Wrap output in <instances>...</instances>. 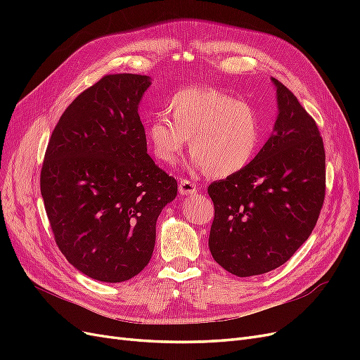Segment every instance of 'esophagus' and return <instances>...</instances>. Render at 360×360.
<instances>
[{"label": "esophagus", "instance_id": "1", "mask_svg": "<svg viewBox=\"0 0 360 360\" xmlns=\"http://www.w3.org/2000/svg\"><path fill=\"white\" fill-rule=\"evenodd\" d=\"M179 192L180 195H184V197H189V195L197 193V186L189 180H181L179 183Z\"/></svg>", "mask_w": 360, "mask_h": 360}]
</instances>
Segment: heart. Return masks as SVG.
<instances>
[{
  "instance_id": "heart-1",
  "label": "heart",
  "mask_w": 360,
  "mask_h": 360,
  "mask_svg": "<svg viewBox=\"0 0 360 360\" xmlns=\"http://www.w3.org/2000/svg\"><path fill=\"white\" fill-rule=\"evenodd\" d=\"M167 115L147 126L151 153L174 165L191 138V163L212 177H230L245 169L259 147L257 111L246 102L214 89H183L167 102Z\"/></svg>"
}]
</instances>
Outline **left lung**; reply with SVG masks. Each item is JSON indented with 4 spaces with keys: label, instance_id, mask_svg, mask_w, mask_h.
Instances as JSON below:
<instances>
[{
    "label": "left lung",
    "instance_id": "8db88e82",
    "mask_svg": "<svg viewBox=\"0 0 360 360\" xmlns=\"http://www.w3.org/2000/svg\"><path fill=\"white\" fill-rule=\"evenodd\" d=\"M278 117L249 165L209 186L214 204L209 248L230 274L248 278L282 266L308 240L326 191L323 139L312 117L285 85Z\"/></svg>",
    "mask_w": 360,
    "mask_h": 360
}]
</instances>
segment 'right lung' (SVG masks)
Instances as JSON below:
<instances>
[{
    "label": "right lung",
    "instance_id": "obj_1",
    "mask_svg": "<svg viewBox=\"0 0 360 360\" xmlns=\"http://www.w3.org/2000/svg\"><path fill=\"white\" fill-rule=\"evenodd\" d=\"M150 76L108 75L82 91L53 129L40 192L56 242L81 274L136 276L151 258L156 221L177 181L147 153L138 108Z\"/></svg>",
    "mask_w": 360,
    "mask_h": 360
}]
</instances>
